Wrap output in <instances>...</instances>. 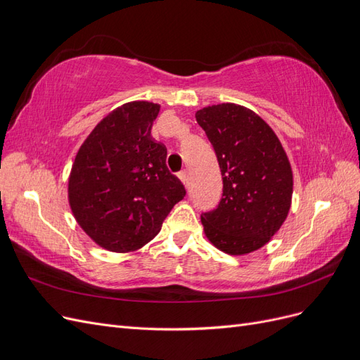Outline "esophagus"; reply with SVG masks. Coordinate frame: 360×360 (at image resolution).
<instances>
[{
  "instance_id": "34e87169",
  "label": "esophagus",
  "mask_w": 360,
  "mask_h": 360,
  "mask_svg": "<svg viewBox=\"0 0 360 360\" xmlns=\"http://www.w3.org/2000/svg\"><path fill=\"white\" fill-rule=\"evenodd\" d=\"M179 179L188 186V184H189V176H188V171H186V169L179 172Z\"/></svg>"
}]
</instances>
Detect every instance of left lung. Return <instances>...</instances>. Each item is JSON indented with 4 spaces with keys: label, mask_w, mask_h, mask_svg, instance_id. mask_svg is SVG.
Listing matches in <instances>:
<instances>
[{
    "label": "left lung",
    "mask_w": 360,
    "mask_h": 360,
    "mask_svg": "<svg viewBox=\"0 0 360 360\" xmlns=\"http://www.w3.org/2000/svg\"><path fill=\"white\" fill-rule=\"evenodd\" d=\"M222 176V198L202 212L207 238L224 252L243 255L266 245L285 221L292 172L278 136L263 118L240 105L197 112Z\"/></svg>",
    "instance_id": "1"
}]
</instances>
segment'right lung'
Returning a JSON list of instances; mask_svg holds the SVG:
<instances>
[{
    "label": "right lung",
    "mask_w": 360,
    "mask_h": 360,
    "mask_svg": "<svg viewBox=\"0 0 360 360\" xmlns=\"http://www.w3.org/2000/svg\"><path fill=\"white\" fill-rule=\"evenodd\" d=\"M160 106L130 102L97 124L75 158L69 202L93 240L112 252L148 243L186 195L167 167V147L151 138Z\"/></svg>",
    "instance_id": "obj_1"
}]
</instances>
